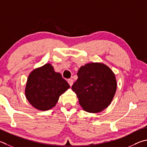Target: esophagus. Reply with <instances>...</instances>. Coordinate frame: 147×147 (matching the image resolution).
I'll return each instance as SVG.
<instances>
[{"label": "esophagus", "mask_w": 147, "mask_h": 147, "mask_svg": "<svg viewBox=\"0 0 147 147\" xmlns=\"http://www.w3.org/2000/svg\"><path fill=\"white\" fill-rule=\"evenodd\" d=\"M67 82H68V84H69V85H70L71 87L72 86V85L73 84V80L72 79H68L67 80Z\"/></svg>", "instance_id": "esophagus-1"}]
</instances>
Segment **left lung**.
<instances>
[{
    "mask_svg": "<svg viewBox=\"0 0 147 147\" xmlns=\"http://www.w3.org/2000/svg\"><path fill=\"white\" fill-rule=\"evenodd\" d=\"M72 89L84 111L99 113L110 105L116 91L115 75L103 63H90L82 66Z\"/></svg>",
    "mask_w": 147,
    "mask_h": 147,
    "instance_id": "8db88e82",
    "label": "left lung"
}]
</instances>
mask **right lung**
Returning <instances> with one entry per match:
<instances>
[{"label": "right lung", "instance_id": "right-lung-1", "mask_svg": "<svg viewBox=\"0 0 147 147\" xmlns=\"http://www.w3.org/2000/svg\"><path fill=\"white\" fill-rule=\"evenodd\" d=\"M70 87L61 74L46 63L35 69L28 76L25 89L26 96L32 106L40 111L55 107L60 96Z\"/></svg>", "mask_w": 147, "mask_h": 147}]
</instances>
